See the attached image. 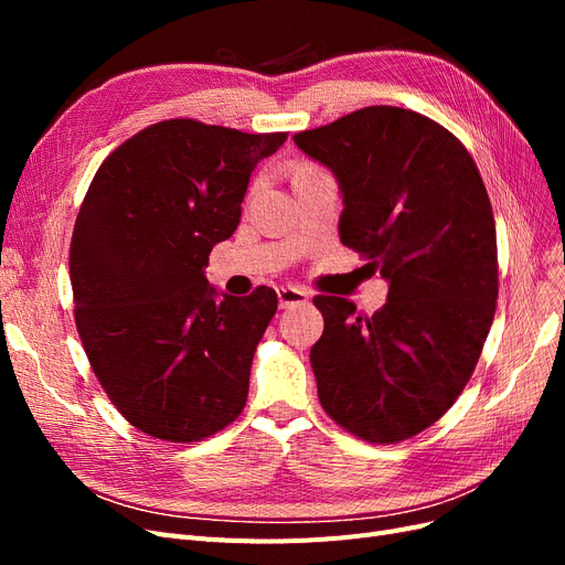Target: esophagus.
<instances>
[{"mask_svg": "<svg viewBox=\"0 0 565 565\" xmlns=\"http://www.w3.org/2000/svg\"><path fill=\"white\" fill-rule=\"evenodd\" d=\"M278 301L280 309H292V306L309 303V295L299 287H278Z\"/></svg>", "mask_w": 565, "mask_h": 565, "instance_id": "34e87169", "label": "esophagus"}]
</instances>
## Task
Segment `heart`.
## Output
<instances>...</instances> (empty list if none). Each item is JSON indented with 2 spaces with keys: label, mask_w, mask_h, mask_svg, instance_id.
Listing matches in <instances>:
<instances>
[{
  "label": "heart",
  "mask_w": 565,
  "mask_h": 565,
  "mask_svg": "<svg viewBox=\"0 0 565 565\" xmlns=\"http://www.w3.org/2000/svg\"><path fill=\"white\" fill-rule=\"evenodd\" d=\"M313 172H316L313 167H306V164H301V167L297 169V174H295V177H301V174H313Z\"/></svg>",
  "instance_id": "heart-1"
}]
</instances>
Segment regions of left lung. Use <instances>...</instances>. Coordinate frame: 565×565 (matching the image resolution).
Returning <instances> with one entry per match:
<instances>
[{
    "label": "left lung",
    "mask_w": 565,
    "mask_h": 565,
    "mask_svg": "<svg viewBox=\"0 0 565 565\" xmlns=\"http://www.w3.org/2000/svg\"><path fill=\"white\" fill-rule=\"evenodd\" d=\"M295 143L339 183L341 243L388 282L370 318L313 299L320 405L355 436L398 443L446 415L483 351L498 299L490 198L469 150L415 110L370 106Z\"/></svg>",
    "instance_id": "left-lung-1"
}]
</instances>
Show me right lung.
<instances>
[{"instance_id": "right-lung-1", "label": "right lung", "mask_w": 565, "mask_h": 565, "mask_svg": "<svg viewBox=\"0 0 565 565\" xmlns=\"http://www.w3.org/2000/svg\"><path fill=\"white\" fill-rule=\"evenodd\" d=\"M287 134L167 119L113 150L71 245L75 322L113 405L148 436L202 440L243 413L252 358L278 297L204 278L241 224L254 167Z\"/></svg>"}]
</instances>
